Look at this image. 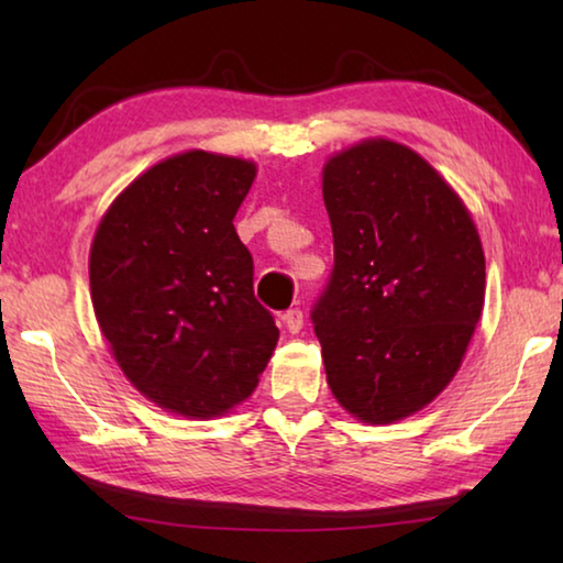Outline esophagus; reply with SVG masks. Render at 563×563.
Returning <instances> with one entry per match:
<instances>
[{
	"instance_id": "34e87169",
	"label": "esophagus",
	"mask_w": 563,
	"mask_h": 563,
	"mask_svg": "<svg viewBox=\"0 0 563 563\" xmlns=\"http://www.w3.org/2000/svg\"><path fill=\"white\" fill-rule=\"evenodd\" d=\"M283 325L288 328V332H300L302 330V310L300 308H290L283 312Z\"/></svg>"
}]
</instances>
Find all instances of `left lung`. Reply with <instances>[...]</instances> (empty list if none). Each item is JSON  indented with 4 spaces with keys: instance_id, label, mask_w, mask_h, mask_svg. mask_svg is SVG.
I'll return each instance as SVG.
<instances>
[{
    "instance_id": "obj_1",
    "label": "left lung",
    "mask_w": 563,
    "mask_h": 563,
    "mask_svg": "<svg viewBox=\"0 0 563 563\" xmlns=\"http://www.w3.org/2000/svg\"><path fill=\"white\" fill-rule=\"evenodd\" d=\"M335 263L310 310L328 385L365 422L422 409L460 369L484 305V251L422 156L365 141L322 170Z\"/></svg>"
}]
</instances>
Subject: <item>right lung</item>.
I'll use <instances>...</instances> for the list:
<instances>
[{
	"label": "right lung",
	"mask_w": 563,
	"mask_h": 563,
	"mask_svg": "<svg viewBox=\"0 0 563 563\" xmlns=\"http://www.w3.org/2000/svg\"><path fill=\"white\" fill-rule=\"evenodd\" d=\"M253 178L241 158H166L123 190L93 238L103 338L133 387L176 415L206 419L243 402L280 335L233 225Z\"/></svg>",
	"instance_id": "1"
}]
</instances>
